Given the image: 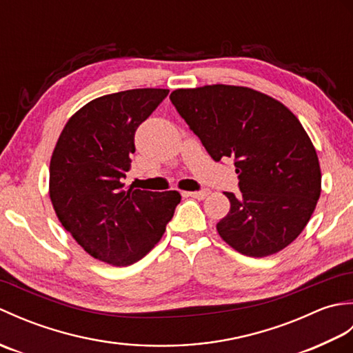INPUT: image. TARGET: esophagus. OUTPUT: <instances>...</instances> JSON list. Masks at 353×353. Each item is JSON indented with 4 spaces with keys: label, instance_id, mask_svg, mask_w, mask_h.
Returning <instances> with one entry per match:
<instances>
[{
    "label": "esophagus",
    "instance_id": "esophagus-1",
    "mask_svg": "<svg viewBox=\"0 0 353 353\" xmlns=\"http://www.w3.org/2000/svg\"><path fill=\"white\" fill-rule=\"evenodd\" d=\"M190 197L194 199H199V200H203L209 196V190H203V191H191V192H186Z\"/></svg>",
    "mask_w": 353,
    "mask_h": 353
}]
</instances>
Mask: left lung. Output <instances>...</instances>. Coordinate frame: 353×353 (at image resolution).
<instances>
[{"label": "left lung", "mask_w": 353, "mask_h": 353, "mask_svg": "<svg viewBox=\"0 0 353 353\" xmlns=\"http://www.w3.org/2000/svg\"><path fill=\"white\" fill-rule=\"evenodd\" d=\"M214 161L232 157L241 194L216 223L232 249L252 258L281 252L301 235L321 192L312 142L292 112L244 86L208 85L170 95Z\"/></svg>", "instance_id": "1"}]
</instances>
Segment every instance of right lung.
<instances>
[{
    "mask_svg": "<svg viewBox=\"0 0 353 353\" xmlns=\"http://www.w3.org/2000/svg\"><path fill=\"white\" fill-rule=\"evenodd\" d=\"M168 89H130L89 101L65 124L50 162V199L62 226L92 258L132 265L159 243L177 191L124 188L134 132Z\"/></svg>",
    "mask_w": 353,
    "mask_h": 353,
    "instance_id": "obj_1",
    "label": "right lung"
}]
</instances>
